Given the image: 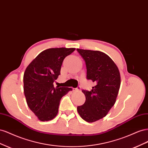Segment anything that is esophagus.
Masks as SVG:
<instances>
[{
    "instance_id": "esophagus-1",
    "label": "esophagus",
    "mask_w": 148,
    "mask_h": 148,
    "mask_svg": "<svg viewBox=\"0 0 148 148\" xmlns=\"http://www.w3.org/2000/svg\"><path fill=\"white\" fill-rule=\"evenodd\" d=\"M80 89H81V86H78L77 88H74V89H73V91H80Z\"/></svg>"
}]
</instances>
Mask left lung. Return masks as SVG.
I'll return each instance as SVG.
<instances>
[{
    "instance_id": "8db88e82",
    "label": "left lung",
    "mask_w": 148,
    "mask_h": 148,
    "mask_svg": "<svg viewBox=\"0 0 148 148\" xmlns=\"http://www.w3.org/2000/svg\"><path fill=\"white\" fill-rule=\"evenodd\" d=\"M86 63V78L96 85L91 91L83 89L86 101L77 107L81 117L94 122L104 117L114 105L120 86V75L114 61L104 52L77 49Z\"/></svg>"
}]
</instances>
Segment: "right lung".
<instances>
[{"mask_svg":"<svg viewBox=\"0 0 148 148\" xmlns=\"http://www.w3.org/2000/svg\"><path fill=\"white\" fill-rule=\"evenodd\" d=\"M75 48H51L42 51L31 62L24 76V93L31 110L42 122L53 119L58 113L60 99L71 89L54 88L65 58Z\"/></svg>","mask_w":148,"mask_h":148,"instance_id":"obj_1","label":"right lung"}]
</instances>
